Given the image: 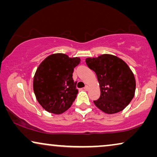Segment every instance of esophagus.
Instances as JSON below:
<instances>
[{
    "instance_id": "esophagus-1",
    "label": "esophagus",
    "mask_w": 157,
    "mask_h": 157,
    "mask_svg": "<svg viewBox=\"0 0 157 157\" xmlns=\"http://www.w3.org/2000/svg\"><path fill=\"white\" fill-rule=\"evenodd\" d=\"M89 86H85V87L83 88V89L84 90H86V91H87V90H89Z\"/></svg>"
}]
</instances>
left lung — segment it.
I'll list each match as a JSON object with an SVG mask.
<instances>
[{"label":"left lung","instance_id":"obj_1","mask_svg":"<svg viewBox=\"0 0 157 157\" xmlns=\"http://www.w3.org/2000/svg\"><path fill=\"white\" fill-rule=\"evenodd\" d=\"M88 67L97 76L101 95L94 104L104 113L124 110L134 98L136 81L128 66L119 57L103 54L86 59Z\"/></svg>","mask_w":157,"mask_h":157}]
</instances>
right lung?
I'll list each match as a JSON object with an SVG mask.
<instances>
[{"label":"right lung","mask_w":157,"mask_h":157,"mask_svg":"<svg viewBox=\"0 0 157 157\" xmlns=\"http://www.w3.org/2000/svg\"><path fill=\"white\" fill-rule=\"evenodd\" d=\"M80 61L78 57L54 53L41 62L33 78V91L45 110L60 114L70 108L78 94L73 72Z\"/></svg>","instance_id":"1"}]
</instances>
